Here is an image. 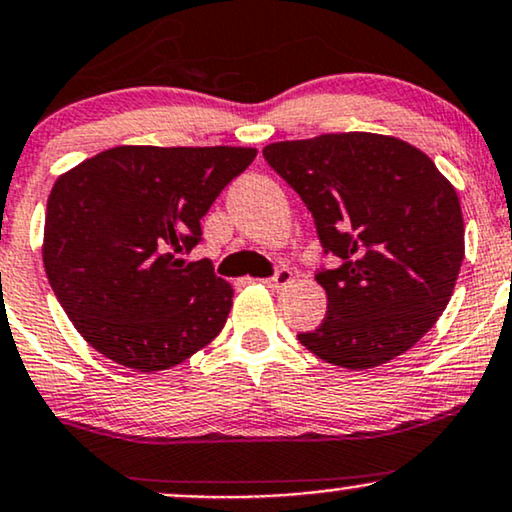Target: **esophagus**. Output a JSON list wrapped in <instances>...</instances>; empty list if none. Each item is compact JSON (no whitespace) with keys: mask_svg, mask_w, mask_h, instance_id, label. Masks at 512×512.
<instances>
[{"mask_svg":"<svg viewBox=\"0 0 512 512\" xmlns=\"http://www.w3.org/2000/svg\"><path fill=\"white\" fill-rule=\"evenodd\" d=\"M291 282H294V272L287 270V268H282V270L275 272V277H268V280H265V287L284 289V287H289Z\"/></svg>","mask_w":512,"mask_h":512,"instance_id":"esophagus-1","label":"esophagus"}]
</instances>
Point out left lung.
<instances>
[{
	"label": "left lung",
	"mask_w": 512,
	"mask_h": 512,
	"mask_svg": "<svg viewBox=\"0 0 512 512\" xmlns=\"http://www.w3.org/2000/svg\"><path fill=\"white\" fill-rule=\"evenodd\" d=\"M263 157L341 261L315 275L327 317L298 341L353 371L407 353L447 308L466 254L454 185L426 152L369 131L270 143Z\"/></svg>",
	"instance_id": "8db88e82"
}]
</instances>
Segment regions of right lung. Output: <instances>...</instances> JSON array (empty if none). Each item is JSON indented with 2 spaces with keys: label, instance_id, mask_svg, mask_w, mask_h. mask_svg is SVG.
<instances>
[{
  "label": "right lung",
  "instance_id": "add662e5",
  "mask_svg": "<svg viewBox=\"0 0 512 512\" xmlns=\"http://www.w3.org/2000/svg\"><path fill=\"white\" fill-rule=\"evenodd\" d=\"M256 148L117 145L58 176L42 258L91 348L143 374L171 369L221 334L232 287L197 247L199 221Z\"/></svg>",
  "mask_w": 512,
  "mask_h": 512
}]
</instances>
